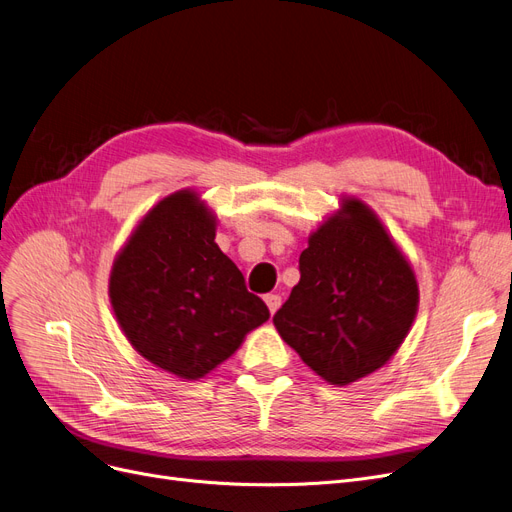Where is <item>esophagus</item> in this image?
Listing matches in <instances>:
<instances>
[{
    "instance_id": "esophagus-1",
    "label": "esophagus",
    "mask_w": 512,
    "mask_h": 512,
    "mask_svg": "<svg viewBox=\"0 0 512 512\" xmlns=\"http://www.w3.org/2000/svg\"><path fill=\"white\" fill-rule=\"evenodd\" d=\"M264 302H267L271 315H275L277 309L281 306V296L279 294H267V296H264Z\"/></svg>"
}]
</instances>
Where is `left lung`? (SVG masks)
<instances>
[{"instance_id": "1", "label": "left lung", "mask_w": 512, "mask_h": 512, "mask_svg": "<svg viewBox=\"0 0 512 512\" xmlns=\"http://www.w3.org/2000/svg\"><path fill=\"white\" fill-rule=\"evenodd\" d=\"M418 281L370 206L344 197L300 254V281L275 313L279 336L325 382L372 374L403 344L418 313Z\"/></svg>"}]
</instances>
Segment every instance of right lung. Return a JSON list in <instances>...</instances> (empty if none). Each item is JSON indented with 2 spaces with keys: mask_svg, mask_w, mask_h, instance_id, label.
I'll return each mask as SVG.
<instances>
[{
  "mask_svg": "<svg viewBox=\"0 0 512 512\" xmlns=\"http://www.w3.org/2000/svg\"><path fill=\"white\" fill-rule=\"evenodd\" d=\"M216 216L193 189L157 201L119 250L109 298L134 349L182 380L227 361L269 309L214 241Z\"/></svg>",
  "mask_w": 512,
  "mask_h": 512,
  "instance_id": "obj_1",
  "label": "right lung"
}]
</instances>
